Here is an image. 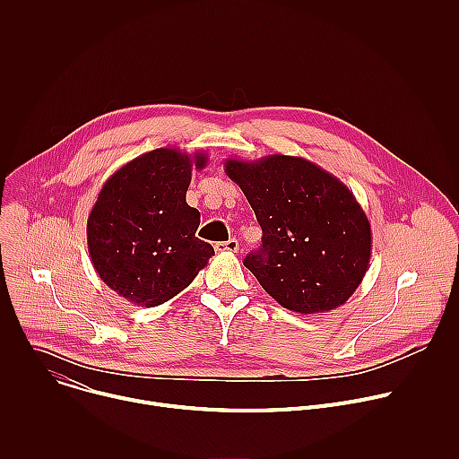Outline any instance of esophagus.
I'll use <instances>...</instances> for the list:
<instances>
[{"instance_id": "obj_1", "label": "esophagus", "mask_w": 459, "mask_h": 459, "mask_svg": "<svg viewBox=\"0 0 459 459\" xmlns=\"http://www.w3.org/2000/svg\"><path fill=\"white\" fill-rule=\"evenodd\" d=\"M214 248L218 252H238L239 243H238V239H229V241H223V243H216Z\"/></svg>"}]
</instances>
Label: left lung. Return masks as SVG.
Returning <instances> with one entry per match:
<instances>
[{
  "label": "left lung",
  "mask_w": 459,
  "mask_h": 459,
  "mask_svg": "<svg viewBox=\"0 0 459 459\" xmlns=\"http://www.w3.org/2000/svg\"><path fill=\"white\" fill-rule=\"evenodd\" d=\"M264 243L245 267L283 308L329 312L359 287L372 254L370 223L352 190L316 163L285 154L255 161L229 158Z\"/></svg>",
  "instance_id": "left-lung-1"
}]
</instances>
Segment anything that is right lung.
<instances>
[{
  "label": "right lung",
  "instance_id": "right-lung-1",
  "mask_svg": "<svg viewBox=\"0 0 459 459\" xmlns=\"http://www.w3.org/2000/svg\"><path fill=\"white\" fill-rule=\"evenodd\" d=\"M205 152L156 149L119 167L101 186L87 220L92 267L117 296L158 307L179 294L214 255L195 238L200 211L188 207L192 170Z\"/></svg>",
  "mask_w": 459,
  "mask_h": 459
}]
</instances>
